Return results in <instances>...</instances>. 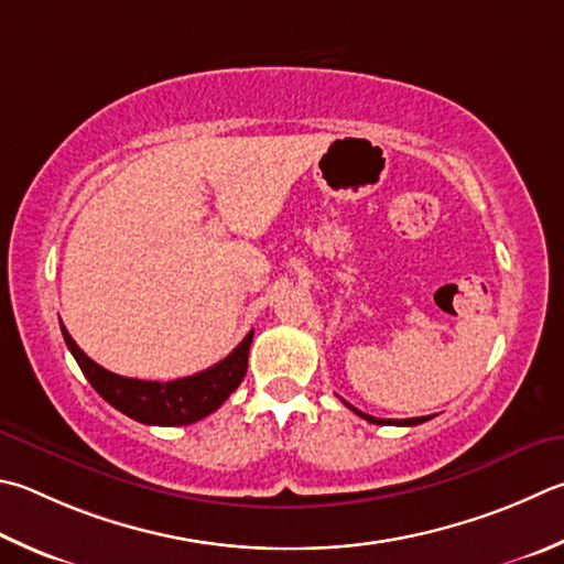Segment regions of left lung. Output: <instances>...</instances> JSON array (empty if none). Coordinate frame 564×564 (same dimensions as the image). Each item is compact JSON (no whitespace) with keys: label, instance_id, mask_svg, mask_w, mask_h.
<instances>
[{"label":"left lung","instance_id":"1","mask_svg":"<svg viewBox=\"0 0 564 564\" xmlns=\"http://www.w3.org/2000/svg\"><path fill=\"white\" fill-rule=\"evenodd\" d=\"M345 402V399H343ZM347 404V402H345ZM352 409V412L357 414V416H362V419H367V422L370 424H394V426H416V424H422V422H429V419L432 416H414V419H377V416H370V414H365V412H360V409H355L352 404H347Z\"/></svg>","mask_w":564,"mask_h":564}]
</instances>
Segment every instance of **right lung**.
<instances>
[{
	"label": "right lung",
	"instance_id": "right-lung-1",
	"mask_svg": "<svg viewBox=\"0 0 564 564\" xmlns=\"http://www.w3.org/2000/svg\"><path fill=\"white\" fill-rule=\"evenodd\" d=\"M61 333H64L70 355L76 357L80 372L86 375V380L94 384L96 392L108 404L116 406L118 412L152 426L194 424L212 414L214 409H219L227 402L234 389L241 384L243 375H247L249 347L253 340V333H249L237 345V350L229 352L221 362L209 367V370L172 382H150L108 372L106 367H100L80 350L74 343V337L68 335L64 323H61Z\"/></svg>",
	"mask_w": 564,
	"mask_h": 564
}]
</instances>
